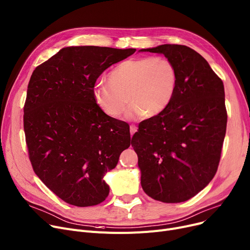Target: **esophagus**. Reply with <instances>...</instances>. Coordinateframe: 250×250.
<instances>
[{
  "label": "esophagus",
  "instance_id": "obj_1",
  "mask_svg": "<svg viewBox=\"0 0 250 250\" xmlns=\"http://www.w3.org/2000/svg\"><path fill=\"white\" fill-rule=\"evenodd\" d=\"M129 130H130V135H134L136 132H137V130H138V127L136 126V125H130L129 126Z\"/></svg>",
  "mask_w": 250,
  "mask_h": 250
}]
</instances>
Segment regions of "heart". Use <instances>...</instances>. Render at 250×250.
<instances>
[{
	"label": "heart",
	"instance_id": "1",
	"mask_svg": "<svg viewBox=\"0 0 250 250\" xmlns=\"http://www.w3.org/2000/svg\"><path fill=\"white\" fill-rule=\"evenodd\" d=\"M177 81L175 65L167 58L128 59L110 71L109 83L95 84L92 94L97 107L109 117H120L127 101L132 103L126 112L128 120L145 114L153 117L171 103Z\"/></svg>",
	"mask_w": 250,
	"mask_h": 250
}]
</instances>
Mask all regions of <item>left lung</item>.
<instances>
[{
	"label": "left lung",
	"instance_id": "left-lung-1",
	"mask_svg": "<svg viewBox=\"0 0 250 250\" xmlns=\"http://www.w3.org/2000/svg\"><path fill=\"white\" fill-rule=\"evenodd\" d=\"M139 51L164 55L178 77L169 106L140 124L132 139L141 186L156 201L186 202L217 172L227 125L224 85L208 62L186 45Z\"/></svg>",
	"mask_w": 250,
	"mask_h": 250
}]
</instances>
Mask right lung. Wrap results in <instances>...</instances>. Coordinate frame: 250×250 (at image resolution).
<instances>
[{"label":"right lung","instance_id":"obj_1","mask_svg":"<svg viewBox=\"0 0 250 250\" xmlns=\"http://www.w3.org/2000/svg\"><path fill=\"white\" fill-rule=\"evenodd\" d=\"M135 48L67 46L33 71L24 105V132L35 174L63 202L102 203L104 176L130 146L129 126L94 102L97 78Z\"/></svg>","mask_w":250,"mask_h":250}]
</instances>
